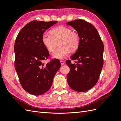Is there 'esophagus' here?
Segmentation results:
<instances>
[{"label":"esophagus","instance_id":"esophagus-1","mask_svg":"<svg viewBox=\"0 0 121 121\" xmlns=\"http://www.w3.org/2000/svg\"><path fill=\"white\" fill-rule=\"evenodd\" d=\"M60 64H61V65H64V63H65L64 61H63V60H60Z\"/></svg>","mask_w":121,"mask_h":121}]
</instances>
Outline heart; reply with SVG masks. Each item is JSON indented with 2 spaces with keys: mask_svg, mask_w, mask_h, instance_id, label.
I'll use <instances>...</instances> for the list:
<instances>
[{
  "mask_svg": "<svg viewBox=\"0 0 121 121\" xmlns=\"http://www.w3.org/2000/svg\"><path fill=\"white\" fill-rule=\"evenodd\" d=\"M50 34L46 33L42 36V42L47 50L50 52H53L58 43L60 47L52 54L55 59L64 60L71 52L77 50L80 45L79 35L69 28L60 26L52 29L50 31Z\"/></svg>",
  "mask_w": 121,
  "mask_h": 121,
  "instance_id": "obj_1",
  "label": "heart"
}]
</instances>
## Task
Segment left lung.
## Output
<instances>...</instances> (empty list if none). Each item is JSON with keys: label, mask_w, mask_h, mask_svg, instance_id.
Instances as JSON below:
<instances>
[{"label": "left lung", "mask_w": 121, "mask_h": 121, "mask_svg": "<svg viewBox=\"0 0 121 121\" xmlns=\"http://www.w3.org/2000/svg\"><path fill=\"white\" fill-rule=\"evenodd\" d=\"M66 24L74 28L80 37V45L70 57L76 64L67 61L70 69L67 81L72 89L80 92L90 90L97 82L103 67L104 46L97 30L93 25L83 20Z\"/></svg>", "instance_id": "left-lung-1"}]
</instances>
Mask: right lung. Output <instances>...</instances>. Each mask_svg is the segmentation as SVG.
Here are the masks:
<instances>
[{"mask_svg": "<svg viewBox=\"0 0 121 121\" xmlns=\"http://www.w3.org/2000/svg\"><path fill=\"white\" fill-rule=\"evenodd\" d=\"M57 21H33L28 23L18 34L14 46V67L23 89L34 95L47 92L60 67L59 60L43 64L49 56L42 42V36Z\"/></svg>", "mask_w": 121, "mask_h": 121, "instance_id": "add662e5", "label": "right lung"}]
</instances>
